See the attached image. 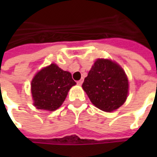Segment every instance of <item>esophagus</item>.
I'll return each mask as SVG.
<instances>
[{"mask_svg":"<svg viewBox=\"0 0 157 157\" xmlns=\"http://www.w3.org/2000/svg\"><path fill=\"white\" fill-rule=\"evenodd\" d=\"M83 81H84L83 79H81L80 81H77V84H78L79 86H81V85H82V83H83Z\"/></svg>","mask_w":157,"mask_h":157,"instance_id":"1","label":"esophagus"}]
</instances>
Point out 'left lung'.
<instances>
[{
  "label": "left lung",
  "mask_w": 157,
  "mask_h": 157,
  "mask_svg": "<svg viewBox=\"0 0 157 157\" xmlns=\"http://www.w3.org/2000/svg\"><path fill=\"white\" fill-rule=\"evenodd\" d=\"M82 88L96 107L111 112L126 100L129 81L119 64L109 59H98L85 78Z\"/></svg>",
  "instance_id": "8db88e82"
}]
</instances>
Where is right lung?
<instances>
[{"label": "right lung", "instance_id": "obj_1", "mask_svg": "<svg viewBox=\"0 0 157 157\" xmlns=\"http://www.w3.org/2000/svg\"><path fill=\"white\" fill-rule=\"evenodd\" d=\"M75 85L69 71L51 63L38 71L32 81L33 104L37 109L55 111L63 104L69 90Z\"/></svg>", "mask_w": 157, "mask_h": 157}]
</instances>
